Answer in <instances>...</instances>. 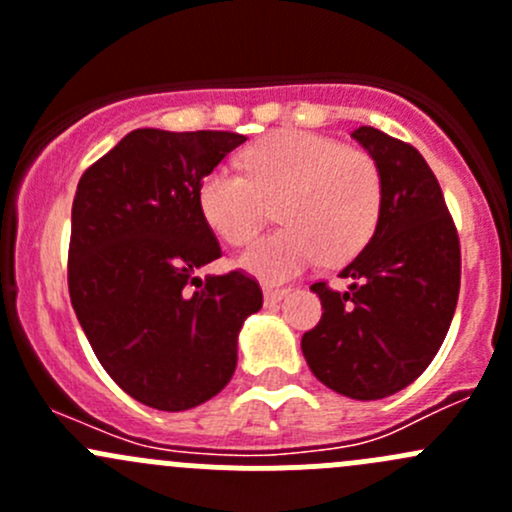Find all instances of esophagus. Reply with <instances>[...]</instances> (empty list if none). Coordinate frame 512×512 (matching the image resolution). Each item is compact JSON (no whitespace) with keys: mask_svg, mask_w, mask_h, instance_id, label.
Instances as JSON below:
<instances>
[{"mask_svg":"<svg viewBox=\"0 0 512 512\" xmlns=\"http://www.w3.org/2000/svg\"><path fill=\"white\" fill-rule=\"evenodd\" d=\"M289 292L287 287H272V285H267L265 287V304H277V302H282V297H285V294Z\"/></svg>","mask_w":512,"mask_h":512,"instance_id":"1","label":"esophagus"}]
</instances>
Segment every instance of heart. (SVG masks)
<instances>
[{"label": "heart", "instance_id": "1", "mask_svg": "<svg viewBox=\"0 0 512 512\" xmlns=\"http://www.w3.org/2000/svg\"><path fill=\"white\" fill-rule=\"evenodd\" d=\"M245 175L215 168L200 180L208 225L230 245H247L277 205L280 230L257 240L242 265L280 282L327 260L344 265L374 237L384 208V178L374 156L309 131H277L242 153Z\"/></svg>", "mask_w": 512, "mask_h": 512}]
</instances>
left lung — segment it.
<instances>
[{"instance_id":"obj_1","label":"left lung","mask_w":512,"mask_h":512,"mask_svg":"<svg viewBox=\"0 0 512 512\" xmlns=\"http://www.w3.org/2000/svg\"><path fill=\"white\" fill-rule=\"evenodd\" d=\"M352 138L374 156L384 208L369 245L339 277L347 292L314 282L322 319L304 332L312 374L359 401L406 389L441 349L461 289V242L441 185L411 143L359 126Z\"/></svg>"}]
</instances>
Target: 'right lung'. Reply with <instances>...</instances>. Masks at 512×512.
<instances>
[{
    "mask_svg": "<svg viewBox=\"0 0 512 512\" xmlns=\"http://www.w3.org/2000/svg\"><path fill=\"white\" fill-rule=\"evenodd\" d=\"M247 138L138 128L84 170L71 208L69 294L106 374L141 404L185 411L235 374L237 332L262 307L242 270L195 277L223 255L200 180Z\"/></svg>",
    "mask_w": 512,
    "mask_h": 512,
    "instance_id": "obj_1",
    "label": "right lung"
}]
</instances>
